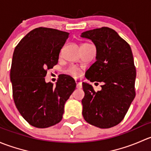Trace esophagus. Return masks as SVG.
Here are the masks:
<instances>
[{"label":"esophagus","instance_id":"esophagus-1","mask_svg":"<svg viewBox=\"0 0 151 151\" xmlns=\"http://www.w3.org/2000/svg\"><path fill=\"white\" fill-rule=\"evenodd\" d=\"M75 83H76V84H77V88H79V89L82 88V87H83V85H82L81 80H78V79H76Z\"/></svg>","mask_w":151,"mask_h":151}]
</instances>
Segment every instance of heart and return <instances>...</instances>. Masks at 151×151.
Here are the masks:
<instances>
[{
  "label": "heart",
  "instance_id": "heart-1",
  "mask_svg": "<svg viewBox=\"0 0 151 151\" xmlns=\"http://www.w3.org/2000/svg\"><path fill=\"white\" fill-rule=\"evenodd\" d=\"M66 72L68 73V74H70V75L72 76V77H78L80 74V71H79L78 68L75 66L69 67V68L67 69Z\"/></svg>",
  "mask_w": 151,
  "mask_h": 151
}]
</instances>
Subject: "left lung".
Listing matches in <instances>:
<instances>
[{"instance_id": "8db88e82", "label": "left lung", "mask_w": 151, "mask_h": 151, "mask_svg": "<svg viewBox=\"0 0 151 151\" xmlns=\"http://www.w3.org/2000/svg\"><path fill=\"white\" fill-rule=\"evenodd\" d=\"M81 37L92 41L96 48V61L87 71L86 78L103 83L96 92L92 85L83 83V118L93 126L109 129L122 121L136 94L132 49L107 27L83 32Z\"/></svg>"}]
</instances>
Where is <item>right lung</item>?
<instances>
[{"instance_id": "add662e5", "label": "right lung", "mask_w": 151, "mask_h": 151, "mask_svg": "<svg viewBox=\"0 0 151 151\" xmlns=\"http://www.w3.org/2000/svg\"><path fill=\"white\" fill-rule=\"evenodd\" d=\"M69 33L48 28H35L21 39L14 51L10 77L14 104L29 124L47 128L60 122L64 104L75 90L70 76L57 83L45 82L47 70L58 62Z\"/></svg>"}]
</instances>
